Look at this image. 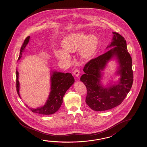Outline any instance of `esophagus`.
Segmentation results:
<instances>
[{"label":"esophagus","instance_id":"34e87169","mask_svg":"<svg viewBox=\"0 0 147 147\" xmlns=\"http://www.w3.org/2000/svg\"><path fill=\"white\" fill-rule=\"evenodd\" d=\"M73 74L75 75L76 76H78L80 75V71L79 69H75L73 72Z\"/></svg>","mask_w":147,"mask_h":147}]
</instances>
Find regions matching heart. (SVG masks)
Masks as SVG:
<instances>
[{"label": "heart", "mask_w": 147, "mask_h": 147, "mask_svg": "<svg viewBox=\"0 0 147 147\" xmlns=\"http://www.w3.org/2000/svg\"><path fill=\"white\" fill-rule=\"evenodd\" d=\"M98 43V38L94 35L87 36L84 32L72 33L63 39L61 45L64 50L56 51L55 55L60 60H67L70 58L67 52H74L80 48L82 57L88 58L94 53Z\"/></svg>", "instance_id": "b5f03b06"}]
</instances>
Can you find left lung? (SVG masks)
I'll return each mask as SVG.
<instances>
[{
    "mask_svg": "<svg viewBox=\"0 0 147 147\" xmlns=\"http://www.w3.org/2000/svg\"><path fill=\"white\" fill-rule=\"evenodd\" d=\"M113 33V41L107 48L116 47L88 61L83 69L85 74L80 77V80L87 88L86 102L94 111H106L119 105L132 86V60L127 52L126 41L120 34ZM114 55L117 56L120 63V82L118 84L103 88L100 84L101 71Z\"/></svg>",
    "mask_w": 147,
    "mask_h": 147,
    "instance_id": "obj_1",
    "label": "left lung"
}]
</instances>
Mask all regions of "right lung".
Returning a JSON list of instances; mask_svg holds the SVG:
<instances>
[{"label":"right lung","mask_w":147,"mask_h":147,"mask_svg":"<svg viewBox=\"0 0 147 147\" xmlns=\"http://www.w3.org/2000/svg\"><path fill=\"white\" fill-rule=\"evenodd\" d=\"M30 36H28L24 39L21 48L19 57L18 60H20L22 57V53L24 52L26 46L29 42ZM16 90L17 94L20 96V82L18 81V72L16 70ZM74 78L71 73L54 72L51 76V91L49 95L48 100L46 104L40 108L37 109L29 108L33 113H38L42 115H50L55 113L58 110L63 103V97L67 89H69L74 84ZM28 107V106H26Z\"/></svg>","instance_id":"add662e5"}]
</instances>
